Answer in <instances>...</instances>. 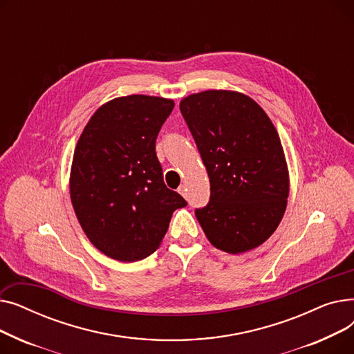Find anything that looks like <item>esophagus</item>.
Listing matches in <instances>:
<instances>
[{
	"mask_svg": "<svg viewBox=\"0 0 354 354\" xmlns=\"http://www.w3.org/2000/svg\"><path fill=\"white\" fill-rule=\"evenodd\" d=\"M187 191H188V189H187V187H185V185H180V187L178 188V192H179L182 196H185V198H187V195H188Z\"/></svg>",
	"mask_w": 354,
	"mask_h": 354,
	"instance_id": "esophagus-1",
	"label": "esophagus"
}]
</instances>
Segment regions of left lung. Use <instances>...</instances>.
<instances>
[{
    "label": "left lung",
    "mask_w": 354,
    "mask_h": 354,
    "mask_svg": "<svg viewBox=\"0 0 354 354\" xmlns=\"http://www.w3.org/2000/svg\"><path fill=\"white\" fill-rule=\"evenodd\" d=\"M179 109L211 183L208 205L195 211L203 232L230 254L259 247L280 225L290 194L284 149L271 119L232 90L194 93Z\"/></svg>",
    "instance_id": "obj_1"
}]
</instances>
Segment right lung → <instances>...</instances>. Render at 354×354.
<instances>
[{
	"mask_svg": "<svg viewBox=\"0 0 354 354\" xmlns=\"http://www.w3.org/2000/svg\"><path fill=\"white\" fill-rule=\"evenodd\" d=\"M174 106L156 96L116 97L95 111L74 149V212L90 243L118 261H138L156 251L174 211L188 205L167 189L155 152Z\"/></svg>",
	"mask_w": 354,
	"mask_h": 354,
	"instance_id": "add662e5",
	"label": "right lung"
}]
</instances>
